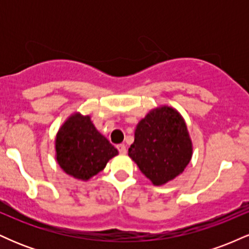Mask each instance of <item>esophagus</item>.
Masks as SVG:
<instances>
[{
	"label": "esophagus",
	"instance_id": "esophagus-1",
	"mask_svg": "<svg viewBox=\"0 0 249 249\" xmlns=\"http://www.w3.org/2000/svg\"><path fill=\"white\" fill-rule=\"evenodd\" d=\"M117 148H118L119 153H121V154H125V153H126V146H125L124 144L118 145V146H117Z\"/></svg>",
	"mask_w": 249,
	"mask_h": 249
}]
</instances>
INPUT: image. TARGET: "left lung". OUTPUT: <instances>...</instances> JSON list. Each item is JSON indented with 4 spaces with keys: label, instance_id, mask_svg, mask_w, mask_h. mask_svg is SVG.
Wrapping results in <instances>:
<instances>
[{
    "label": "left lung",
    "instance_id": "8db88e82",
    "mask_svg": "<svg viewBox=\"0 0 249 249\" xmlns=\"http://www.w3.org/2000/svg\"><path fill=\"white\" fill-rule=\"evenodd\" d=\"M186 123L176 108H153L137 125L128 157L156 186L178 177L192 158Z\"/></svg>",
    "mask_w": 249,
    "mask_h": 249
}]
</instances>
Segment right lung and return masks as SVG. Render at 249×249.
Instances as JSON below:
<instances>
[{"label":"right lung","mask_w":249,"mask_h":249,"mask_svg":"<svg viewBox=\"0 0 249 249\" xmlns=\"http://www.w3.org/2000/svg\"><path fill=\"white\" fill-rule=\"evenodd\" d=\"M56 160L65 173L87 181L104 170L118 150L95 127L90 116L71 115L55 141Z\"/></svg>","instance_id":"1"}]
</instances>
